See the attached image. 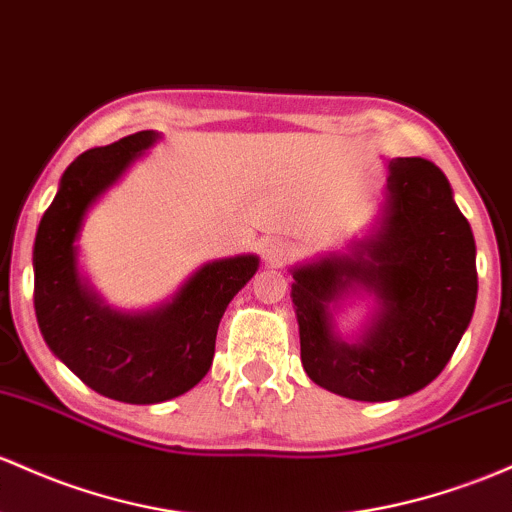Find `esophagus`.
Listing matches in <instances>:
<instances>
[{"label": "esophagus", "mask_w": 512, "mask_h": 512, "mask_svg": "<svg viewBox=\"0 0 512 512\" xmlns=\"http://www.w3.org/2000/svg\"><path fill=\"white\" fill-rule=\"evenodd\" d=\"M260 252L262 257H265V262L279 267L284 265L286 260H291V255H294V245L286 243L282 238H265L260 245Z\"/></svg>", "instance_id": "34e87169"}]
</instances>
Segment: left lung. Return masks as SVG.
<instances>
[{
    "label": "left lung",
    "mask_w": 512,
    "mask_h": 512,
    "mask_svg": "<svg viewBox=\"0 0 512 512\" xmlns=\"http://www.w3.org/2000/svg\"><path fill=\"white\" fill-rule=\"evenodd\" d=\"M301 364L323 389L355 401H393L425 389L457 350L474 316L476 245L452 187L425 157H393L379 228L350 255L291 269ZM377 296L359 343L332 330L345 293Z\"/></svg>",
    "instance_id": "obj_1"
}]
</instances>
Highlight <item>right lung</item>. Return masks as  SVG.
Here are the masks:
<instances>
[{
  "label": "right lung",
  "instance_id": "obj_1",
  "mask_svg": "<svg viewBox=\"0 0 512 512\" xmlns=\"http://www.w3.org/2000/svg\"><path fill=\"white\" fill-rule=\"evenodd\" d=\"M157 140L138 131L82 153L67 167L33 245V306L43 340L89 389L123 403H162L194 389L211 369L228 303L250 282L255 255L196 269L165 306L121 313L77 274L84 213Z\"/></svg>",
  "mask_w": 512,
  "mask_h": 512
}]
</instances>
